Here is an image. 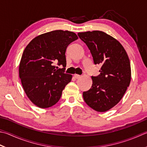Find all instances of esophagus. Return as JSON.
Returning a JSON list of instances; mask_svg holds the SVG:
<instances>
[{
    "label": "esophagus",
    "instance_id": "1",
    "mask_svg": "<svg viewBox=\"0 0 147 147\" xmlns=\"http://www.w3.org/2000/svg\"><path fill=\"white\" fill-rule=\"evenodd\" d=\"M74 77L76 79H79L80 77H81V76H80V75H78V74H75L74 75Z\"/></svg>",
    "mask_w": 147,
    "mask_h": 147
}]
</instances>
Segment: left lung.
<instances>
[{
    "instance_id": "1",
    "label": "left lung",
    "mask_w": 147,
    "mask_h": 147,
    "mask_svg": "<svg viewBox=\"0 0 147 147\" xmlns=\"http://www.w3.org/2000/svg\"><path fill=\"white\" fill-rule=\"evenodd\" d=\"M89 49L95 65H102L100 74L91 76L90 89L83 92L86 103L98 112H105L122 98L131 79V63L123 46L104 32H79Z\"/></svg>"
}]
</instances>
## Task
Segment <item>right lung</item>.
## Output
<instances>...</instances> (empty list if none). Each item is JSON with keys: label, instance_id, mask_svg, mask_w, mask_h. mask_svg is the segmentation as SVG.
<instances>
[{"label": "right lung", "instance_id": "1", "mask_svg": "<svg viewBox=\"0 0 147 147\" xmlns=\"http://www.w3.org/2000/svg\"><path fill=\"white\" fill-rule=\"evenodd\" d=\"M78 39L68 30H56L38 36L27 45L19 65V76L27 96L40 108H48L59 101L71 75L65 74L67 47ZM54 62L64 68L54 66Z\"/></svg>", "mask_w": 147, "mask_h": 147}]
</instances>
